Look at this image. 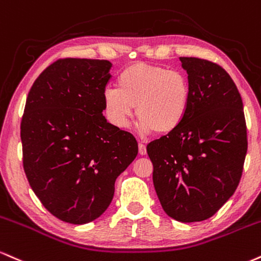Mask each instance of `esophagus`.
Returning <instances> with one entry per match:
<instances>
[{"mask_svg": "<svg viewBox=\"0 0 261 261\" xmlns=\"http://www.w3.org/2000/svg\"><path fill=\"white\" fill-rule=\"evenodd\" d=\"M139 154L140 155H145L146 154V146L144 145V144H142V143H139Z\"/></svg>", "mask_w": 261, "mask_h": 261, "instance_id": "obj_1", "label": "esophagus"}]
</instances>
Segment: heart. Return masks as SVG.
Returning a JSON list of instances; mask_svg holds the SVG:
<instances>
[{"label": "heart", "mask_w": 261, "mask_h": 261, "mask_svg": "<svg viewBox=\"0 0 261 261\" xmlns=\"http://www.w3.org/2000/svg\"><path fill=\"white\" fill-rule=\"evenodd\" d=\"M191 105V84L185 73L155 64L133 63L117 76V88L102 93L107 121L117 128L130 124L136 107L140 129L167 134L179 127Z\"/></svg>", "instance_id": "1"}]
</instances>
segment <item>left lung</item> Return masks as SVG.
Here are the masks:
<instances>
[{
  "instance_id": "8db88e82",
  "label": "left lung",
  "mask_w": 261,
  "mask_h": 261,
  "mask_svg": "<svg viewBox=\"0 0 261 261\" xmlns=\"http://www.w3.org/2000/svg\"><path fill=\"white\" fill-rule=\"evenodd\" d=\"M179 60L191 84L188 112L146 151L165 213L179 222H198L215 215L237 189L247 125L240 91L221 66L197 57Z\"/></svg>"
}]
</instances>
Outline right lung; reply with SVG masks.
<instances>
[{
	"mask_svg": "<svg viewBox=\"0 0 261 261\" xmlns=\"http://www.w3.org/2000/svg\"><path fill=\"white\" fill-rule=\"evenodd\" d=\"M111 67L106 60H57L34 82L21 117L28 182L52 215L73 225L105 213L116 178L138 155L136 138L102 116Z\"/></svg>",
	"mask_w": 261,
	"mask_h": 261,
	"instance_id": "1",
	"label": "right lung"
}]
</instances>
